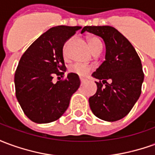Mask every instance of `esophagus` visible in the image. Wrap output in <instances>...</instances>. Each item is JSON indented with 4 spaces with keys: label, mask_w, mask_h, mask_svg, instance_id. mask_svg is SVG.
<instances>
[{
    "label": "esophagus",
    "mask_w": 155,
    "mask_h": 155,
    "mask_svg": "<svg viewBox=\"0 0 155 155\" xmlns=\"http://www.w3.org/2000/svg\"><path fill=\"white\" fill-rule=\"evenodd\" d=\"M84 81H84V79H81V85H82V84H84Z\"/></svg>",
    "instance_id": "34e87169"
}]
</instances>
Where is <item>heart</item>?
Wrapping results in <instances>:
<instances>
[{"label": "heart", "mask_w": 155, "mask_h": 155, "mask_svg": "<svg viewBox=\"0 0 155 155\" xmlns=\"http://www.w3.org/2000/svg\"><path fill=\"white\" fill-rule=\"evenodd\" d=\"M69 41H67L64 43L63 49H62V52H63L64 55L66 54L67 45L69 43ZM88 42H89L91 51H93L94 53L96 52V51H101V50H102V43H101L100 39L97 38V37H94V36H91V37L88 38ZM91 70H92V67L91 65H86V64H73L69 67L70 72L77 74L80 77H85L91 72Z\"/></svg>", "instance_id": "heart-1"}]
</instances>
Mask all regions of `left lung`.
Returning a JSON list of instances; mask_svg holds the SVG:
<instances>
[{
	"mask_svg": "<svg viewBox=\"0 0 155 155\" xmlns=\"http://www.w3.org/2000/svg\"><path fill=\"white\" fill-rule=\"evenodd\" d=\"M84 31L101 36L106 47L105 61L92 74L100 81L95 82L96 93L89 99L90 107L101 120H121L141 94L143 72L140 56L130 41L112 26H84L81 33Z\"/></svg>",
	"mask_w": 155,
	"mask_h": 155,
	"instance_id": "1",
	"label": "left lung"
}]
</instances>
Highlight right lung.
<instances>
[{"label":"right lung","instance_id":"1","mask_svg":"<svg viewBox=\"0 0 155 155\" xmlns=\"http://www.w3.org/2000/svg\"><path fill=\"white\" fill-rule=\"evenodd\" d=\"M81 26L58 25L36 39L22 54L15 73V96L30 120L38 124L57 120L67 110L72 94L80 87L77 74L52 82L65 71L62 49ZM60 78V77H59Z\"/></svg>","mask_w":155,"mask_h":155}]
</instances>
